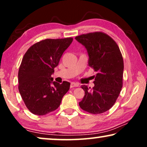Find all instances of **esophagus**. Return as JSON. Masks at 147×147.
I'll use <instances>...</instances> for the list:
<instances>
[{"label":"esophagus","mask_w":147,"mask_h":147,"mask_svg":"<svg viewBox=\"0 0 147 147\" xmlns=\"http://www.w3.org/2000/svg\"><path fill=\"white\" fill-rule=\"evenodd\" d=\"M79 86V84L78 83H74V82H71V85H70V88H74V87H78Z\"/></svg>","instance_id":"obj_1"}]
</instances>
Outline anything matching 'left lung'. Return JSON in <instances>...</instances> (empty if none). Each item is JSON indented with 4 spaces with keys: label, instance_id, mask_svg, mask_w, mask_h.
<instances>
[{
    "label": "left lung",
    "instance_id": "obj_1",
    "mask_svg": "<svg viewBox=\"0 0 147 147\" xmlns=\"http://www.w3.org/2000/svg\"><path fill=\"white\" fill-rule=\"evenodd\" d=\"M85 46L89 55L88 64L96 72L94 87L82 86L85 92L80 107L89 113H104L111 108L122 88L124 61L117 43L101 31L76 36Z\"/></svg>",
    "mask_w": 147,
    "mask_h": 147
}]
</instances>
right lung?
<instances>
[{"label": "right lung", "mask_w": 147, "mask_h": 147, "mask_svg": "<svg viewBox=\"0 0 147 147\" xmlns=\"http://www.w3.org/2000/svg\"><path fill=\"white\" fill-rule=\"evenodd\" d=\"M72 41V37L42 40L24 55L18 74V88L31 113L43 116L55 110L69 90V82H53L51 74Z\"/></svg>", "instance_id": "add662e5"}]
</instances>
